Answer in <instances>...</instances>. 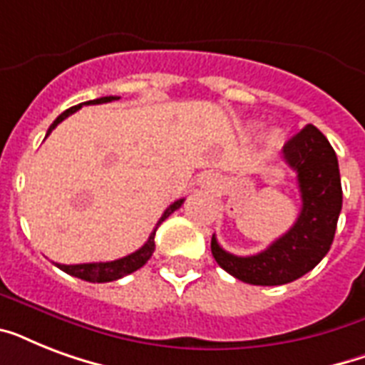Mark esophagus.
I'll return each mask as SVG.
<instances>
[{"label": "esophagus", "instance_id": "1", "mask_svg": "<svg viewBox=\"0 0 365 365\" xmlns=\"http://www.w3.org/2000/svg\"><path fill=\"white\" fill-rule=\"evenodd\" d=\"M199 185L202 189H208V191H216L217 187V176L216 174H202V176L199 178Z\"/></svg>", "mask_w": 365, "mask_h": 365}]
</instances>
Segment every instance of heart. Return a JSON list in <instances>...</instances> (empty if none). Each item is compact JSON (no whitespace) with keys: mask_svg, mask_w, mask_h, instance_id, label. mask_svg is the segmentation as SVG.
I'll list each match as a JSON object with an SVG mask.
<instances>
[{"mask_svg":"<svg viewBox=\"0 0 365 365\" xmlns=\"http://www.w3.org/2000/svg\"><path fill=\"white\" fill-rule=\"evenodd\" d=\"M267 142H269L271 148H278V143H280V134H278L277 130H272L271 134H269V140H267Z\"/></svg>","mask_w":365,"mask_h":365,"instance_id":"1","label":"heart"}]
</instances>
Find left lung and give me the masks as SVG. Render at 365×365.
I'll use <instances>...</instances> for the list:
<instances>
[{"instance_id":"obj_1","label":"left lung","mask_w":365,"mask_h":365,"mask_svg":"<svg viewBox=\"0 0 365 365\" xmlns=\"http://www.w3.org/2000/svg\"><path fill=\"white\" fill-rule=\"evenodd\" d=\"M284 160L297 174L301 212L289 231L255 255L229 254L212 237V255L223 271L254 286L294 282L322 261L334 242L343 206L339 163L328 138L307 125L284 143Z\"/></svg>"}]
</instances>
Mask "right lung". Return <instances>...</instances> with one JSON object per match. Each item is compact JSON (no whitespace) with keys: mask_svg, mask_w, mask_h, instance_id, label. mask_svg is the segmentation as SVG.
Returning a JSON list of instances; mask_svg holds the SVG:
<instances>
[{"mask_svg":"<svg viewBox=\"0 0 365 365\" xmlns=\"http://www.w3.org/2000/svg\"><path fill=\"white\" fill-rule=\"evenodd\" d=\"M113 100H119V96H102V98H96V100H88V102H83V104H106V102H113ZM83 104H77L70 110H66L64 113H60L54 123L48 126L47 130V136L53 132V128H56L58 123H62L66 117H70L71 113H76L77 110H81ZM45 136V138H47ZM183 200L185 199H180V200H174L168 208L165 210V214L160 216V220L157 222V227H159L160 223L165 222L166 217L170 216L172 212H176L180 206L183 205ZM157 227L153 229V233L149 235L148 242L143 244L142 248L136 250V252H132V254L125 255L121 259H115V261H100V263H79V265H62V263H56L58 269H62L64 272L71 274V277H77L81 278V280H87V282H111V280H119V278L126 277V274H130V272L138 271L140 267H143L148 263V259L153 255V250H155V231Z\"/></svg>","mask_w":365,"mask_h":365,"instance_id":"1","label":"right lung"}]
</instances>
